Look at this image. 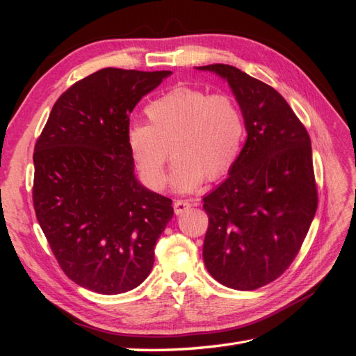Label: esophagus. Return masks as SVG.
Instances as JSON below:
<instances>
[{
  "label": "esophagus",
  "mask_w": 356,
  "mask_h": 356,
  "mask_svg": "<svg viewBox=\"0 0 356 356\" xmlns=\"http://www.w3.org/2000/svg\"><path fill=\"white\" fill-rule=\"evenodd\" d=\"M190 208H191V203L188 200H174V213H176V216L186 213Z\"/></svg>",
  "instance_id": "obj_1"
}]
</instances>
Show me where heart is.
I'll return each instance as SVG.
<instances>
[{"label": "heart", "instance_id": "1", "mask_svg": "<svg viewBox=\"0 0 356 356\" xmlns=\"http://www.w3.org/2000/svg\"><path fill=\"white\" fill-rule=\"evenodd\" d=\"M149 124L134 122L127 143L142 177L151 188L165 184L170 156L172 190L190 193L205 179H220L240 159L246 139L243 111L232 96L177 87L145 108Z\"/></svg>", "mask_w": 356, "mask_h": 356}]
</instances>
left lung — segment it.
I'll list each match as a JSON object with an SVG mask.
<instances>
[{
	"label": "left lung",
	"mask_w": 356,
	"mask_h": 356,
	"mask_svg": "<svg viewBox=\"0 0 356 356\" xmlns=\"http://www.w3.org/2000/svg\"><path fill=\"white\" fill-rule=\"evenodd\" d=\"M195 69L228 82L248 134L228 179L203 197L209 217L203 261L218 283L254 291L289 268L315 217L311 139L268 84L226 64Z\"/></svg>",
	"instance_id": "left-lung-1"
}]
</instances>
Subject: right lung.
I'll list each match as a JSON object with an SVG mask.
<instances>
[{
    "label": "right lung",
    "mask_w": 356,
    "mask_h": 356,
    "mask_svg": "<svg viewBox=\"0 0 356 356\" xmlns=\"http://www.w3.org/2000/svg\"><path fill=\"white\" fill-rule=\"evenodd\" d=\"M170 74H90L59 96L35 145L36 218L65 275L92 292L138 287L172 218V200L136 179L127 143L136 104Z\"/></svg>",
    "instance_id": "obj_1"
}]
</instances>
